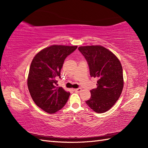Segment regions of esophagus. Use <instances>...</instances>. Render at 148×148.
I'll return each mask as SVG.
<instances>
[{
	"instance_id": "esophagus-1",
	"label": "esophagus",
	"mask_w": 148,
	"mask_h": 148,
	"mask_svg": "<svg viewBox=\"0 0 148 148\" xmlns=\"http://www.w3.org/2000/svg\"><path fill=\"white\" fill-rule=\"evenodd\" d=\"M81 90H82V89H81V88H77V89H74L75 92H76V93H79V92H81Z\"/></svg>"
}]
</instances>
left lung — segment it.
Here are the masks:
<instances>
[{"label":"left lung","instance_id":"1","mask_svg":"<svg viewBox=\"0 0 148 148\" xmlns=\"http://www.w3.org/2000/svg\"><path fill=\"white\" fill-rule=\"evenodd\" d=\"M78 49L88 62L91 77L97 79V88L90 90L91 97L86 104L97 113L108 111L123 88L121 63L114 53L102 46H79Z\"/></svg>","mask_w":148,"mask_h":148}]
</instances>
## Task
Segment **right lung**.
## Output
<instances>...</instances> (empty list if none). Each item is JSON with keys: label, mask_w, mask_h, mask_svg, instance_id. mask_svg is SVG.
Masks as SVG:
<instances>
[{"label": "right lung", "mask_w": 148, "mask_h": 148, "mask_svg": "<svg viewBox=\"0 0 148 148\" xmlns=\"http://www.w3.org/2000/svg\"><path fill=\"white\" fill-rule=\"evenodd\" d=\"M77 46L52 45L40 50L34 56L29 69L27 85L36 104L45 112L55 113L64 107L70 92L56 87L65 59Z\"/></svg>", "instance_id": "1"}]
</instances>
